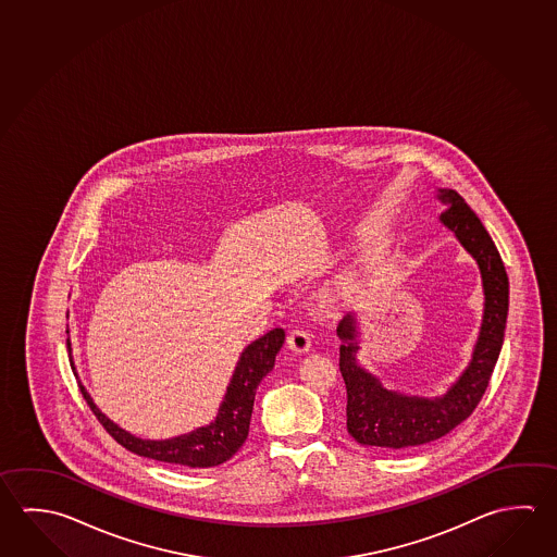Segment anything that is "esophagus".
Returning <instances> with one entry per match:
<instances>
[{
	"mask_svg": "<svg viewBox=\"0 0 557 557\" xmlns=\"http://www.w3.org/2000/svg\"><path fill=\"white\" fill-rule=\"evenodd\" d=\"M311 334L307 331H302V329H295V331L289 332V336H287V346L292 348L295 354H307V351L311 350Z\"/></svg>",
	"mask_w": 557,
	"mask_h": 557,
	"instance_id": "obj_1",
	"label": "esophagus"
}]
</instances>
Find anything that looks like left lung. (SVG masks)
I'll return each mask as SVG.
<instances>
[{"label":"left lung","mask_w":557,"mask_h":557,"mask_svg":"<svg viewBox=\"0 0 557 557\" xmlns=\"http://www.w3.org/2000/svg\"><path fill=\"white\" fill-rule=\"evenodd\" d=\"M436 197L446 206L440 221L478 262L485 295L478 342L458 381L442 397L432 399L385 389L356 358L360 350L356 314L348 312L336 329L342 341L341 373L348 395L346 429L361 446L393 454L442 438L468 419L487 389L507 326L508 277L497 246L458 191L438 189Z\"/></svg>","instance_id":"1"}]
</instances>
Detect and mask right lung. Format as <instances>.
Returning a JSON list of instances; mask_svg holds the SVG:
<instances>
[{"label": "right lung", "instance_id": "1", "mask_svg": "<svg viewBox=\"0 0 557 557\" xmlns=\"http://www.w3.org/2000/svg\"><path fill=\"white\" fill-rule=\"evenodd\" d=\"M283 341H285L283 329H274L262 338L248 344L236 361L235 373L226 387L225 399L219 407L215 420L209 422L207 426L191 430L174 438H138L108 419L78 380L79 391L91 412L103 424V429L108 430L109 434L128 451L143 458L176 463L184 468H215L225 463L226 459L233 458L245 444L248 429H250V419H252V409H255L256 389L260 381L274 370L275 356L282 348ZM66 346H69L72 370L78 377V371L74 368L70 338L66 341Z\"/></svg>", "mask_w": 557, "mask_h": 557}]
</instances>
